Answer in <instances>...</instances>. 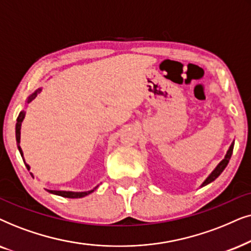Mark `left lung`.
<instances>
[{
  "label": "left lung",
  "instance_id": "8db88e82",
  "mask_svg": "<svg viewBox=\"0 0 251 251\" xmlns=\"http://www.w3.org/2000/svg\"><path fill=\"white\" fill-rule=\"evenodd\" d=\"M233 148H234V141L232 142V145H230L229 149L227 150V152H226V155H225V158H224L222 162H220L219 164L216 166V169L213 170V171L211 172V175H210L208 178L204 180V182L202 183L201 187L206 186V185H208V183L212 182L213 180H216L217 178H218V176H220V173H222L224 170H225V168L227 166V164H228V162H229V159H230V156H232V153H233Z\"/></svg>",
  "mask_w": 251,
  "mask_h": 251
}]
</instances>
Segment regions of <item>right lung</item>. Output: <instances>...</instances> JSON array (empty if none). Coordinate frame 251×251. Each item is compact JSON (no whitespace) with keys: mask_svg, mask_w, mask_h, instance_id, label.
Returning <instances> with one entry per match:
<instances>
[{"mask_svg":"<svg viewBox=\"0 0 251 251\" xmlns=\"http://www.w3.org/2000/svg\"><path fill=\"white\" fill-rule=\"evenodd\" d=\"M40 92H41V88L36 89V91H35L34 93H33V94L27 99V103L33 101V100H34V99L36 98V95H38ZM25 113H26V112L24 111V110H23V111H21V113H19L18 118H17V124H16V141H17V147H18V150H19V152H21V155H22V157H23V160H24L26 168H27V170H29V165L26 164V162H25V159H24V156H23V150H22V148H21V146H19V143H21V127H22L23 120H24V118H25ZM31 176H33L32 173H31ZM98 187H99V186H96L95 188H93L92 190H88V192H79V193H78V192H65V190H49V189H47V190H48L49 193L55 194V195L62 196V198L80 199V198H85V196L88 195V194L93 193L96 188H98Z\"/></svg>","mask_w":251,"mask_h":251,"instance_id":"add662e5","label":"right lung"}]
</instances>
